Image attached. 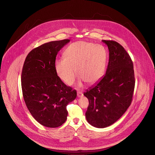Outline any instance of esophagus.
Here are the masks:
<instances>
[{
	"mask_svg": "<svg viewBox=\"0 0 155 155\" xmlns=\"http://www.w3.org/2000/svg\"><path fill=\"white\" fill-rule=\"evenodd\" d=\"M77 95H78V97H82V96H83V93H82V92H81V91H78V93H77Z\"/></svg>",
	"mask_w": 155,
	"mask_h": 155,
	"instance_id": "esophagus-1",
	"label": "esophagus"
}]
</instances>
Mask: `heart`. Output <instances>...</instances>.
Segmentation results:
<instances>
[{
  "mask_svg": "<svg viewBox=\"0 0 155 155\" xmlns=\"http://www.w3.org/2000/svg\"><path fill=\"white\" fill-rule=\"evenodd\" d=\"M64 57L56 60L55 70L58 77L67 85L74 82L77 73L88 84L96 83L103 74L106 53L101 45L77 41L67 48Z\"/></svg>",
  "mask_w": 155,
  "mask_h": 155,
  "instance_id": "b5f03b06",
  "label": "heart"
}]
</instances>
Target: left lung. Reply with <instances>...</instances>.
Listing matches in <instances>:
<instances>
[{"label":"left lung","mask_w":155,"mask_h":155,"mask_svg":"<svg viewBox=\"0 0 155 155\" xmlns=\"http://www.w3.org/2000/svg\"><path fill=\"white\" fill-rule=\"evenodd\" d=\"M102 41L109 52L106 73L84 93L89 101L87 120L98 128L110 126L124 114L132 102L135 84L129 53L115 41Z\"/></svg>","instance_id":"left-lung-1"}]
</instances>
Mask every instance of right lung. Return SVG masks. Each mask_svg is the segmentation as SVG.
Segmentation results:
<instances>
[{
    "mask_svg": "<svg viewBox=\"0 0 155 155\" xmlns=\"http://www.w3.org/2000/svg\"><path fill=\"white\" fill-rule=\"evenodd\" d=\"M68 39L51 41L34 48L24 62L21 81L23 96L33 117L41 125L54 128L67 120V106L77 96L55 70L56 57Z\"/></svg>",
    "mask_w": 155,
    "mask_h": 155,
    "instance_id": "add662e5",
    "label": "right lung"
}]
</instances>
